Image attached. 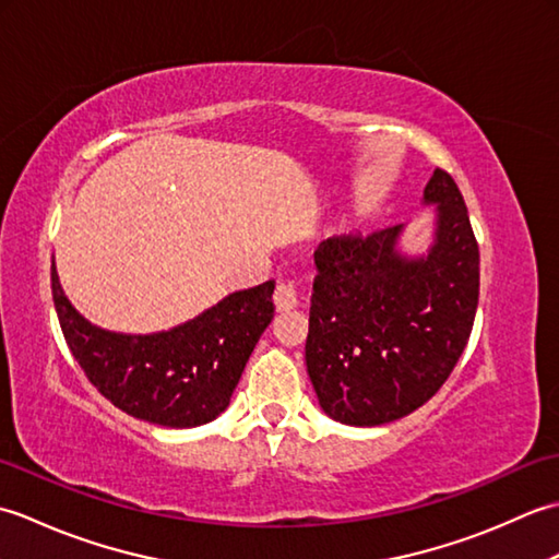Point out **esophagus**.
<instances>
[{
    "mask_svg": "<svg viewBox=\"0 0 559 559\" xmlns=\"http://www.w3.org/2000/svg\"><path fill=\"white\" fill-rule=\"evenodd\" d=\"M273 302H276L278 310H293L298 305V286L290 281H278L276 290H273Z\"/></svg>",
    "mask_w": 559,
    "mask_h": 559,
    "instance_id": "esophagus-1",
    "label": "esophagus"
}]
</instances>
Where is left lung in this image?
<instances>
[{"instance_id":"8db88e82","label":"left lung","mask_w":559,"mask_h":559,"mask_svg":"<svg viewBox=\"0 0 559 559\" xmlns=\"http://www.w3.org/2000/svg\"><path fill=\"white\" fill-rule=\"evenodd\" d=\"M425 204H437L425 257L399 252L403 225L334 235L314 252L305 360L319 406L338 423L374 427L420 408L468 343L480 290L468 209L442 168Z\"/></svg>"}]
</instances>
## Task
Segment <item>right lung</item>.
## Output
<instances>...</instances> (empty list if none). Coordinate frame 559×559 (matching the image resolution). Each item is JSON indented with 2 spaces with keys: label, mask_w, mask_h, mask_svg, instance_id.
<instances>
[{
  "label": "right lung",
  "mask_w": 559,
  "mask_h": 559,
  "mask_svg": "<svg viewBox=\"0 0 559 559\" xmlns=\"http://www.w3.org/2000/svg\"><path fill=\"white\" fill-rule=\"evenodd\" d=\"M273 281L237 290L187 324L148 336L86 322L59 286L52 300L83 374L127 415L163 427H197L228 408L259 336L273 319Z\"/></svg>",
  "instance_id": "add662e5"
}]
</instances>
